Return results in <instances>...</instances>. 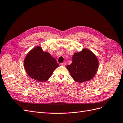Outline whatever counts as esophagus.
I'll use <instances>...</instances> for the list:
<instances>
[{"label": "esophagus", "instance_id": "34e87169", "mask_svg": "<svg viewBox=\"0 0 123 123\" xmlns=\"http://www.w3.org/2000/svg\"><path fill=\"white\" fill-rule=\"evenodd\" d=\"M61 65L63 66H66V63H65V62H62V63H61Z\"/></svg>", "mask_w": 123, "mask_h": 123}]
</instances>
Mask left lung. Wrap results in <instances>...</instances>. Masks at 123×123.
Instances as JSON below:
<instances>
[{"mask_svg": "<svg viewBox=\"0 0 123 123\" xmlns=\"http://www.w3.org/2000/svg\"><path fill=\"white\" fill-rule=\"evenodd\" d=\"M98 62L91 52L85 49L74 54L72 64L67 66L71 75L77 82L83 83L94 77L97 71Z\"/></svg>", "mask_w": 123, "mask_h": 123, "instance_id": "obj_1", "label": "left lung"}]
</instances>
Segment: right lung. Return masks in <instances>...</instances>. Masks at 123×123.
<instances>
[{"label":"right lung","instance_id":"obj_1","mask_svg":"<svg viewBox=\"0 0 123 123\" xmlns=\"http://www.w3.org/2000/svg\"><path fill=\"white\" fill-rule=\"evenodd\" d=\"M24 66L27 74L32 79L45 81L50 77L59 64L49 53L44 52L42 48L37 47L25 57Z\"/></svg>","mask_w":123,"mask_h":123}]
</instances>
